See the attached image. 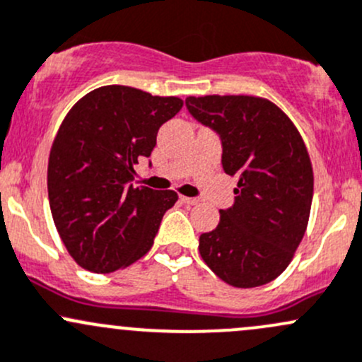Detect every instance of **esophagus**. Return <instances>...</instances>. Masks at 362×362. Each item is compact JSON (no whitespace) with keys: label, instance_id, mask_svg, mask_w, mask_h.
I'll list each match as a JSON object with an SVG mask.
<instances>
[{"label":"esophagus","instance_id":"obj_1","mask_svg":"<svg viewBox=\"0 0 362 362\" xmlns=\"http://www.w3.org/2000/svg\"><path fill=\"white\" fill-rule=\"evenodd\" d=\"M180 201L182 203H185V204H197V199L196 197H187V196H180Z\"/></svg>","mask_w":362,"mask_h":362}]
</instances>
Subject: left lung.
I'll use <instances>...</instances> for the list:
<instances>
[{"mask_svg":"<svg viewBox=\"0 0 362 362\" xmlns=\"http://www.w3.org/2000/svg\"><path fill=\"white\" fill-rule=\"evenodd\" d=\"M185 107L222 142V168L238 177L232 206L199 235L204 264L227 284L255 288L276 279L298 248L314 194L309 152L290 117L248 95L189 97Z\"/></svg>","mask_w":362,"mask_h":362,"instance_id":"left-lung-1","label":"left lung"}]
</instances>
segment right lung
I'll return each instance as SVG.
<instances>
[{"label":"right lung","instance_id":"add662e5","mask_svg":"<svg viewBox=\"0 0 362 362\" xmlns=\"http://www.w3.org/2000/svg\"><path fill=\"white\" fill-rule=\"evenodd\" d=\"M182 105L177 97L102 86L60 124L48 161V199L64 245L86 271L114 272L152 248L178 196L135 187L133 166L149 158L158 130Z\"/></svg>","mask_w":362,"mask_h":362}]
</instances>
